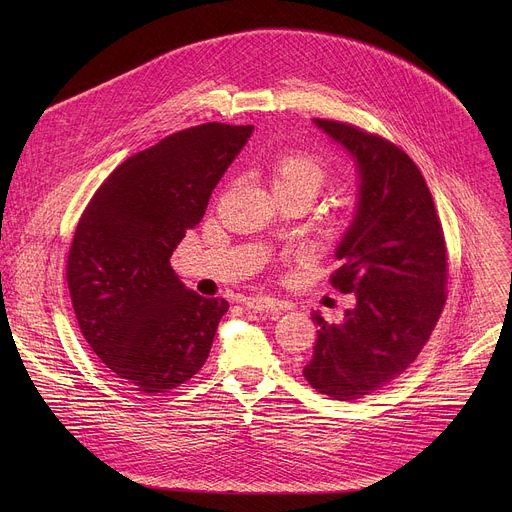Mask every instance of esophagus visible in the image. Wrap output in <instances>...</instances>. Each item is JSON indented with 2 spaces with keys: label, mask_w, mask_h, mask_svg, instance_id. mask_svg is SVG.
<instances>
[{
  "label": "esophagus",
  "mask_w": 512,
  "mask_h": 512,
  "mask_svg": "<svg viewBox=\"0 0 512 512\" xmlns=\"http://www.w3.org/2000/svg\"><path fill=\"white\" fill-rule=\"evenodd\" d=\"M243 304L249 308V310H255V312H281L285 310L287 306L275 298H267V296H257V298H247L243 300Z\"/></svg>",
  "instance_id": "esophagus-1"
}]
</instances>
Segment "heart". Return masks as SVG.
<instances>
[{
	"label": "heart",
	"mask_w": 512,
	"mask_h": 512,
	"mask_svg": "<svg viewBox=\"0 0 512 512\" xmlns=\"http://www.w3.org/2000/svg\"><path fill=\"white\" fill-rule=\"evenodd\" d=\"M328 180L326 162L310 152L291 150L273 158L271 182L275 192L279 190H304L318 194Z\"/></svg>",
	"instance_id": "1"
}]
</instances>
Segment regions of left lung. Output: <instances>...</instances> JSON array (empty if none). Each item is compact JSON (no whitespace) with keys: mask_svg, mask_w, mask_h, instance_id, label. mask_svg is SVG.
I'll return each mask as SVG.
<instances>
[{"mask_svg":"<svg viewBox=\"0 0 512 512\" xmlns=\"http://www.w3.org/2000/svg\"><path fill=\"white\" fill-rule=\"evenodd\" d=\"M314 123L358 168L356 214L330 275L356 306L340 324L312 316L318 340L304 377L318 393L354 401L397 379L429 340L448 298L446 241L425 178L399 145L350 123Z\"/></svg>","mask_w":512,"mask_h":512,"instance_id":"1","label":"left lung"}]
</instances>
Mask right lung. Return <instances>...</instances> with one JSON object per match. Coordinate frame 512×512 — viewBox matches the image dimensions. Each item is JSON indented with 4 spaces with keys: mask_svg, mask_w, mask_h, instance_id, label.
<instances>
[{
    "mask_svg": "<svg viewBox=\"0 0 512 512\" xmlns=\"http://www.w3.org/2000/svg\"><path fill=\"white\" fill-rule=\"evenodd\" d=\"M251 133L227 123L176 131L119 164L79 218L66 257L72 308L93 352L133 391L176 389L208 358L229 302L186 289L170 257Z\"/></svg>",
    "mask_w": 512,
    "mask_h": 512,
    "instance_id": "1",
    "label": "right lung"
}]
</instances>
